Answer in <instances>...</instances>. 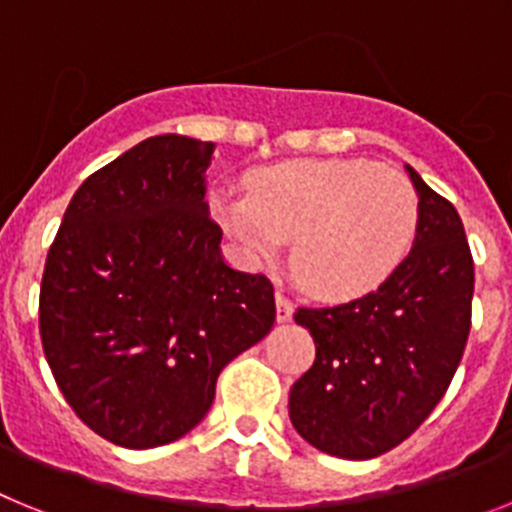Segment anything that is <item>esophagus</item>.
<instances>
[{
  "instance_id": "1",
  "label": "esophagus",
  "mask_w": 512,
  "mask_h": 512,
  "mask_svg": "<svg viewBox=\"0 0 512 512\" xmlns=\"http://www.w3.org/2000/svg\"><path fill=\"white\" fill-rule=\"evenodd\" d=\"M275 317H278V322H291L293 319V304L281 291L275 293Z\"/></svg>"
}]
</instances>
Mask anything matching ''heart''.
I'll list each match as a JSON object with an SVG mask.
<instances>
[{"mask_svg": "<svg viewBox=\"0 0 512 512\" xmlns=\"http://www.w3.org/2000/svg\"><path fill=\"white\" fill-rule=\"evenodd\" d=\"M213 213L252 262H273L293 242L296 278L342 301L399 268L420 201L410 177L368 159H306L252 172L247 195H213Z\"/></svg>", "mask_w": 512, "mask_h": 512, "instance_id": "heart-1", "label": "heart"}]
</instances>
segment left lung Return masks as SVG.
Segmentation results:
<instances>
[{
  "label": "left lung",
  "mask_w": 512,
  "mask_h": 512,
  "mask_svg": "<svg viewBox=\"0 0 512 512\" xmlns=\"http://www.w3.org/2000/svg\"><path fill=\"white\" fill-rule=\"evenodd\" d=\"M407 172L420 198L410 255L361 299L293 314L317 358L291 386L288 415L306 443L340 459L407 441L446 394L469 337L474 260L461 216Z\"/></svg>",
  "instance_id": "left-lung-1"
}]
</instances>
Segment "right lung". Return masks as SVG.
<instances>
[{"label": "right lung", "mask_w": 512, "mask_h": 512, "mask_svg": "<svg viewBox=\"0 0 512 512\" xmlns=\"http://www.w3.org/2000/svg\"><path fill=\"white\" fill-rule=\"evenodd\" d=\"M211 141L151 136L79 185L46 257L41 340L61 394L123 448L172 443L275 322L273 283L229 268L208 216Z\"/></svg>", "instance_id": "obj_1"}]
</instances>
